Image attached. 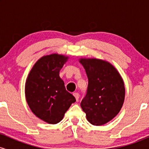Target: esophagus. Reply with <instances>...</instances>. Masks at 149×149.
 <instances>
[{
	"mask_svg": "<svg viewBox=\"0 0 149 149\" xmlns=\"http://www.w3.org/2000/svg\"><path fill=\"white\" fill-rule=\"evenodd\" d=\"M73 96L75 97V98H76V101H78V100H79V97H80L79 94L77 93V92H75V93H73Z\"/></svg>",
	"mask_w": 149,
	"mask_h": 149,
	"instance_id": "obj_1",
	"label": "esophagus"
}]
</instances>
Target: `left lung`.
Instances as JSON below:
<instances>
[{"instance_id":"1","label":"left lung","mask_w":149,"mask_h":149,"mask_svg":"<svg viewBox=\"0 0 149 149\" xmlns=\"http://www.w3.org/2000/svg\"><path fill=\"white\" fill-rule=\"evenodd\" d=\"M88 78L86 95L80 103L87 120L102 125L118 113L125 100L123 80L109 63L97 59H82Z\"/></svg>"}]
</instances>
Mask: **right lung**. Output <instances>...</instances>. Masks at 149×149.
<instances>
[{
  "label": "right lung",
  "instance_id": "right-lung-1",
  "mask_svg": "<svg viewBox=\"0 0 149 149\" xmlns=\"http://www.w3.org/2000/svg\"><path fill=\"white\" fill-rule=\"evenodd\" d=\"M67 58L57 54L40 58L26 83V99L31 110L49 124L60 122L71 104L76 102L59 77V71Z\"/></svg>",
  "mask_w": 149,
  "mask_h": 149
}]
</instances>
